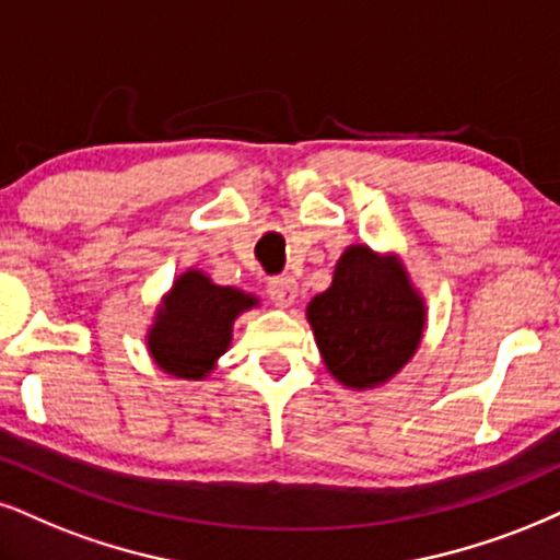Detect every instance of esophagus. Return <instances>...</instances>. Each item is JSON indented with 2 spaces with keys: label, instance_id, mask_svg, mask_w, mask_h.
Returning a JSON list of instances; mask_svg holds the SVG:
<instances>
[{
  "label": "esophagus",
  "instance_id": "34e87169",
  "mask_svg": "<svg viewBox=\"0 0 560 560\" xmlns=\"http://www.w3.org/2000/svg\"><path fill=\"white\" fill-rule=\"evenodd\" d=\"M267 295L278 306H291L295 295H299V282L291 275H280V278H272L267 282Z\"/></svg>",
  "mask_w": 560,
  "mask_h": 560
}]
</instances>
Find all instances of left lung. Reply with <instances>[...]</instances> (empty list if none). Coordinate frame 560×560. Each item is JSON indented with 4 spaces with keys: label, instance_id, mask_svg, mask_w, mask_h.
<instances>
[{
    "label": "left lung",
    "instance_id": "obj_1",
    "mask_svg": "<svg viewBox=\"0 0 560 560\" xmlns=\"http://www.w3.org/2000/svg\"><path fill=\"white\" fill-rule=\"evenodd\" d=\"M324 363L350 389L389 382L418 350L425 306L395 257L350 246L306 308Z\"/></svg>",
    "mask_w": 560,
    "mask_h": 560
}]
</instances>
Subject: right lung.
<instances>
[{
    "instance_id": "add662e5",
    "label": "right lung",
    "mask_w": 560,
    "mask_h": 560,
    "mask_svg": "<svg viewBox=\"0 0 560 560\" xmlns=\"http://www.w3.org/2000/svg\"><path fill=\"white\" fill-rule=\"evenodd\" d=\"M257 306L254 295L215 285L199 269L174 282L148 335L150 355L165 374L202 378L231 345L233 319Z\"/></svg>"
}]
</instances>
